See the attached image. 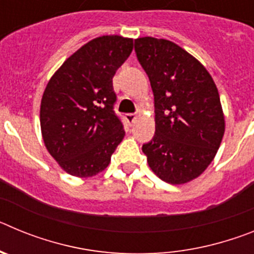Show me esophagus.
<instances>
[{
  "mask_svg": "<svg viewBox=\"0 0 254 254\" xmlns=\"http://www.w3.org/2000/svg\"><path fill=\"white\" fill-rule=\"evenodd\" d=\"M126 118H127V121H128V122L133 123L134 121H136V118H137V114H134V113L126 114Z\"/></svg>",
  "mask_w": 254,
  "mask_h": 254,
  "instance_id": "1",
  "label": "esophagus"
}]
</instances>
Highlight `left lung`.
Returning a JSON list of instances; mask_svg holds the SVG:
<instances>
[{
	"instance_id": "1",
	"label": "left lung",
	"mask_w": 254,
	"mask_h": 254,
	"mask_svg": "<svg viewBox=\"0 0 254 254\" xmlns=\"http://www.w3.org/2000/svg\"><path fill=\"white\" fill-rule=\"evenodd\" d=\"M134 51L155 103V136L142 151L161 181L185 185L205 172L223 140L219 91L205 66L170 40L137 38Z\"/></svg>"
}]
</instances>
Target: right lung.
Returning a JSON list of instances; mask_svg holds the SVG:
<instances>
[{
  "label": "right lung",
  "instance_id": "1",
  "mask_svg": "<svg viewBox=\"0 0 254 254\" xmlns=\"http://www.w3.org/2000/svg\"><path fill=\"white\" fill-rule=\"evenodd\" d=\"M132 49L131 38H95L69 56L47 84L40 103L42 137L71 176L87 178L103 172L125 137L113 111V76Z\"/></svg>",
  "mask_w": 254,
  "mask_h": 254
}]
</instances>
